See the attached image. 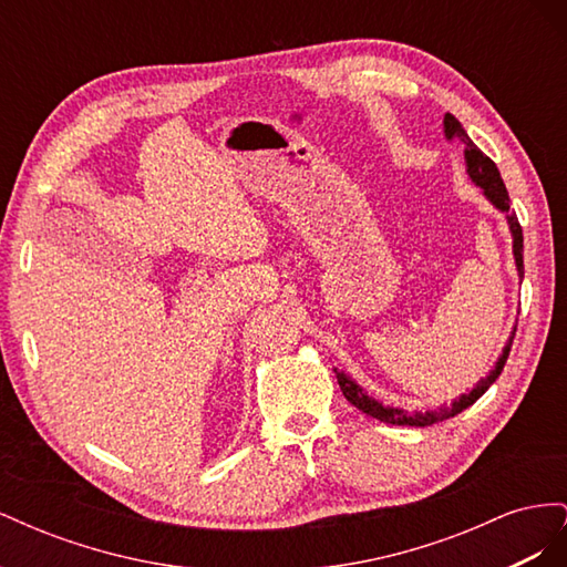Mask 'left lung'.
<instances>
[{"mask_svg": "<svg viewBox=\"0 0 567 567\" xmlns=\"http://www.w3.org/2000/svg\"><path fill=\"white\" fill-rule=\"evenodd\" d=\"M444 136H447V140H458L463 144V158H466V173H468L471 182L483 188L485 198L494 205L496 210H502L506 215L508 229H511V236H513V257H516L518 277L523 281V274H525V267H523V229H520V221H518L516 213L511 210V198H508V192H506V184L499 175V167H496L494 161L487 158L485 153L471 142V136L466 134V130H463V125L452 113H444ZM513 336H516V326H513L508 342L504 346V352L499 354V359H496L494 369L485 375V379H480L471 392H463L461 398L454 400L450 406H440L435 411H406V409H400V406H385L383 402L369 398V394L362 390V385H357L348 373H342L340 369H333V373H336L342 394H346V400L350 404H354L359 411H364L367 416H373V419H379L383 423H392V425L423 427V425L440 423L444 419H452V416L461 414L463 409H468L471 404H475L480 398H483V394L489 390V385L496 379H499V373L504 371V364H506L511 346H513Z\"/></svg>", "mask_w": 567, "mask_h": 567, "instance_id": "left-lung-1", "label": "left lung"}]
</instances>
